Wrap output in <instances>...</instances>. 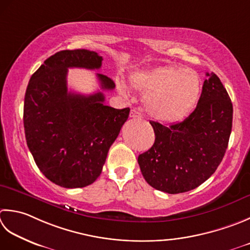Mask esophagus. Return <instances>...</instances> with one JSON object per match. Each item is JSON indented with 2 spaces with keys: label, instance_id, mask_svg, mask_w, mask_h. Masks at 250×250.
I'll return each instance as SVG.
<instances>
[{
  "label": "esophagus",
  "instance_id": "1",
  "mask_svg": "<svg viewBox=\"0 0 250 250\" xmlns=\"http://www.w3.org/2000/svg\"><path fill=\"white\" fill-rule=\"evenodd\" d=\"M130 118H142V114L140 111H138L136 109H131L130 111Z\"/></svg>",
  "mask_w": 250,
  "mask_h": 250
}]
</instances>
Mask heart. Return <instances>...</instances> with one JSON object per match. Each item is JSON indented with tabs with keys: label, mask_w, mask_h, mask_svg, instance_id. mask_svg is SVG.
I'll list each match as a JSON object with an SVG mask.
<instances>
[{
	"label": "heart",
	"mask_w": 250,
	"mask_h": 250,
	"mask_svg": "<svg viewBox=\"0 0 250 250\" xmlns=\"http://www.w3.org/2000/svg\"><path fill=\"white\" fill-rule=\"evenodd\" d=\"M136 90L144 93L146 108L154 118L161 121H178L184 118L197 104L202 82L198 73L190 68L161 67L136 72L131 77ZM119 91L125 94L124 83Z\"/></svg>",
	"instance_id": "heart-1"
}]
</instances>
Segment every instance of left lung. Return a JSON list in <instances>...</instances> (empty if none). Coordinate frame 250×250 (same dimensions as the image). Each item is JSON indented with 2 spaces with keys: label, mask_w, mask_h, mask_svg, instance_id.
Instances as JSON below:
<instances>
[{
  "label": "left lung",
  "mask_w": 250,
  "mask_h": 250,
  "mask_svg": "<svg viewBox=\"0 0 250 250\" xmlns=\"http://www.w3.org/2000/svg\"><path fill=\"white\" fill-rule=\"evenodd\" d=\"M196 108L183 121L165 126L149 121L155 143L138 158L151 188L168 194L196 188L217 170L232 131L233 105L216 73H206Z\"/></svg>",
  "instance_id": "8db88e82"
}]
</instances>
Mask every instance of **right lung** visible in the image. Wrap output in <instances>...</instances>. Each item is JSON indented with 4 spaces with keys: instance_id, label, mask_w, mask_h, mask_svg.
Masks as SVG:
<instances>
[{
    "instance_id": "add662e5",
    "label": "right lung",
    "mask_w": 250,
    "mask_h": 250,
    "mask_svg": "<svg viewBox=\"0 0 250 250\" xmlns=\"http://www.w3.org/2000/svg\"><path fill=\"white\" fill-rule=\"evenodd\" d=\"M102 61L89 50L57 52L28 83L23 104L27 145L41 172L62 188H84L100 177L109 147L129 117V107L105 105L101 91L91 95L68 91V68L100 69ZM96 76L102 90L114 89L110 78Z\"/></svg>"
}]
</instances>
